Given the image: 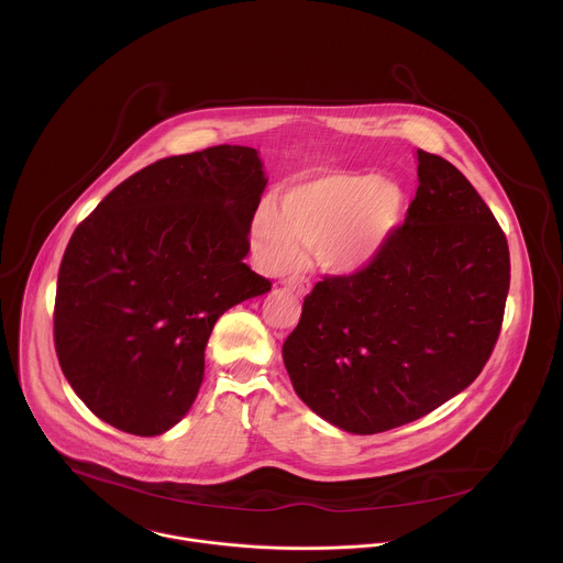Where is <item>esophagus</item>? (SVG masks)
<instances>
[{
  "label": "esophagus",
  "mask_w": 563,
  "mask_h": 563,
  "mask_svg": "<svg viewBox=\"0 0 563 563\" xmlns=\"http://www.w3.org/2000/svg\"><path fill=\"white\" fill-rule=\"evenodd\" d=\"M283 287L289 289V291H296V294H300V296H305V294L309 291V283L302 280V278H285V280H283Z\"/></svg>",
  "instance_id": "esophagus-1"
}]
</instances>
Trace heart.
<instances>
[{
	"label": "heart",
	"instance_id": "heart-1",
	"mask_svg": "<svg viewBox=\"0 0 563 563\" xmlns=\"http://www.w3.org/2000/svg\"><path fill=\"white\" fill-rule=\"evenodd\" d=\"M406 196L387 178L323 174L291 183L280 205H261L252 240L263 269L278 274L298 265L305 247L320 267L336 274L365 269L404 222Z\"/></svg>",
	"mask_w": 563,
	"mask_h": 563
}]
</instances>
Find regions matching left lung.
Returning <instances> with one entry per match:
<instances>
[{
	"mask_svg": "<svg viewBox=\"0 0 563 563\" xmlns=\"http://www.w3.org/2000/svg\"><path fill=\"white\" fill-rule=\"evenodd\" d=\"M417 157L406 222L365 269L316 283L283 345L302 404L354 434L412 423L463 391L504 323L506 233L454 165Z\"/></svg>",
	"mask_w": 563,
	"mask_h": 563,
	"instance_id": "8db88e82",
	"label": "left lung"
}]
</instances>
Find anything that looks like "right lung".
I'll return each mask as SVG.
<instances>
[{
  "mask_svg": "<svg viewBox=\"0 0 563 563\" xmlns=\"http://www.w3.org/2000/svg\"><path fill=\"white\" fill-rule=\"evenodd\" d=\"M265 185L256 148L209 146L144 167L77 224L53 336L66 380L98 419L157 437L189 412L216 320L272 289L245 265Z\"/></svg>",
  "mask_w": 563,
  "mask_h": 563,
  "instance_id": "1",
  "label": "right lung"
}]
</instances>
